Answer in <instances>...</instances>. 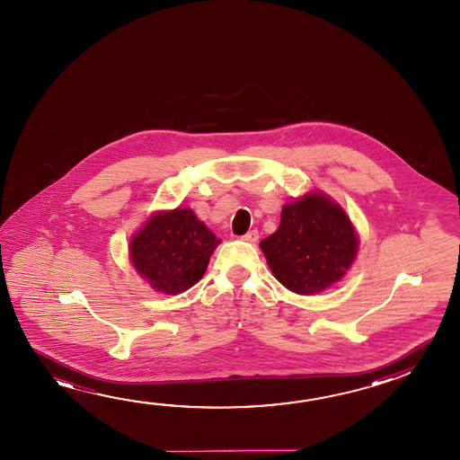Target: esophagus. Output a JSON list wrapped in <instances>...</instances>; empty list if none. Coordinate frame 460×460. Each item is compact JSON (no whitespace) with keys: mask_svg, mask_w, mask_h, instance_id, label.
<instances>
[{"mask_svg":"<svg viewBox=\"0 0 460 460\" xmlns=\"http://www.w3.org/2000/svg\"><path fill=\"white\" fill-rule=\"evenodd\" d=\"M258 237H260V235H258V231L253 229V231H249V233L243 234V235H242V241L256 242L258 241Z\"/></svg>","mask_w":460,"mask_h":460,"instance_id":"esophagus-1","label":"esophagus"}]
</instances>
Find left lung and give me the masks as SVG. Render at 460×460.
Wrapping results in <instances>:
<instances>
[{
	"label": "left lung",
	"mask_w": 460,
	"mask_h": 460,
	"mask_svg": "<svg viewBox=\"0 0 460 460\" xmlns=\"http://www.w3.org/2000/svg\"><path fill=\"white\" fill-rule=\"evenodd\" d=\"M260 245L274 278L300 295L319 294L340 280L358 252L347 213L319 194L286 205L278 231Z\"/></svg>",
	"instance_id": "8db88e82"
}]
</instances>
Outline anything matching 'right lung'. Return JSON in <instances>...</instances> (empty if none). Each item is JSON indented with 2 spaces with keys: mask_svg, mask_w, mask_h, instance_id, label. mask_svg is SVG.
<instances>
[{
  "mask_svg": "<svg viewBox=\"0 0 460 460\" xmlns=\"http://www.w3.org/2000/svg\"><path fill=\"white\" fill-rule=\"evenodd\" d=\"M194 211L176 208L154 215L131 241V261L151 286L178 295L199 282L219 243Z\"/></svg>",
  "mask_w": 460,
  "mask_h": 460,
  "instance_id": "obj_1",
  "label": "right lung"
}]
</instances>
